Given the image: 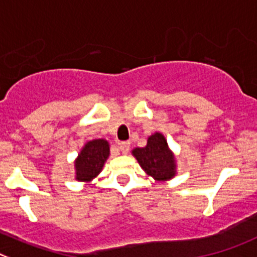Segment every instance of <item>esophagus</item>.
<instances>
[{"instance_id": "34e87169", "label": "esophagus", "mask_w": 257, "mask_h": 257, "mask_svg": "<svg viewBox=\"0 0 257 257\" xmlns=\"http://www.w3.org/2000/svg\"><path fill=\"white\" fill-rule=\"evenodd\" d=\"M129 147H131V143H129V142L119 143V150H120L121 153H128Z\"/></svg>"}]
</instances>
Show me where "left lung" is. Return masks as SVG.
Wrapping results in <instances>:
<instances>
[{"label": "left lung", "mask_w": 257, "mask_h": 257, "mask_svg": "<svg viewBox=\"0 0 257 257\" xmlns=\"http://www.w3.org/2000/svg\"><path fill=\"white\" fill-rule=\"evenodd\" d=\"M133 155L142 169L156 180H169L175 175L174 155L162 134L155 133L151 136L147 146L133 150Z\"/></svg>", "instance_id": "obj_1"}]
</instances>
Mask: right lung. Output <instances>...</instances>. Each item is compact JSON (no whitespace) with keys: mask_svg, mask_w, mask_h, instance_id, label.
<instances>
[{"mask_svg":"<svg viewBox=\"0 0 257 257\" xmlns=\"http://www.w3.org/2000/svg\"><path fill=\"white\" fill-rule=\"evenodd\" d=\"M109 143L105 140H95L82 148L76 160V179L90 181L100 174L109 157Z\"/></svg>","mask_w":257,"mask_h":257,"instance_id":"1","label":"right lung"}]
</instances>
